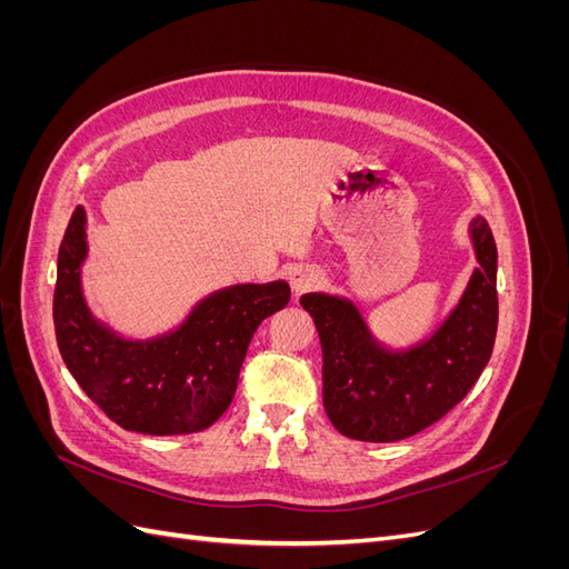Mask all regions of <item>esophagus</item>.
Instances as JSON below:
<instances>
[{
    "instance_id": "obj_1",
    "label": "esophagus",
    "mask_w": 569,
    "mask_h": 569,
    "mask_svg": "<svg viewBox=\"0 0 569 569\" xmlns=\"http://www.w3.org/2000/svg\"><path fill=\"white\" fill-rule=\"evenodd\" d=\"M318 282H320V270L313 266H297L289 270V284L295 289V295L313 289Z\"/></svg>"
}]
</instances>
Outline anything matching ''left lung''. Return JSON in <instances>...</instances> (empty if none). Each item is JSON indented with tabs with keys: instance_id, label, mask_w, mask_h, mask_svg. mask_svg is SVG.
I'll return each mask as SVG.
<instances>
[{
	"instance_id": "obj_1",
	"label": "left lung",
	"mask_w": 569,
	"mask_h": 569,
	"mask_svg": "<svg viewBox=\"0 0 569 569\" xmlns=\"http://www.w3.org/2000/svg\"><path fill=\"white\" fill-rule=\"evenodd\" d=\"M468 234L479 266L449 316L410 347L377 339L347 297H301L322 347L325 412L343 437L389 443L418 435L460 403L487 368L498 327V251L481 216Z\"/></svg>"
}]
</instances>
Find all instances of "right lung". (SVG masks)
Here are the masks:
<instances>
[{
  "label": "right lung",
  "mask_w": 569,
  "mask_h": 569,
  "mask_svg": "<svg viewBox=\"0 0 569 569\" xmlns=\"http://www.w3.org/2000/svg\"><path fill=\"white\" fill-rule=\"evenodd\" d=\"M88 213L73 211L59 249L54 330L82 391L128 432L168 437L211 427L234 399L249 341L289 303V284L237 282L199 299L180 325L130 339L99 320L82 291Z\"/></svg>",
  "instance_id": "right-lung-1"
}]
</instances>
